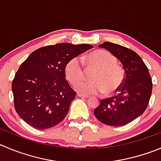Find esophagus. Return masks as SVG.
Segmentation results:
<instances>
[{
  "label": "esophagus",
  "mask_w": 161,
  "mask_h": 161,
  "mask_svg": "<svg viewBox=\"0 0 161 161\" xmlns=\"http://www.w3.org/2000/svg\"><path fill=\"white\" fill-rule=\"evenodd\" d=\"M78 96L80 97H85V98H88V97H90V96L86 95V94H81V93H79L78 94Z\"/></svg>",
  "instance_id": "34e87169"
}]
</instances>
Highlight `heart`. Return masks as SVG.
<instances>
[{
    "mask_svg": "<svg viewBox=\"0 0 161 161\" xmlns=\"http://www.w3.org/2000/svg\"><path fill=\"white\" fill-rule=\"evenodd\" d=\"M89 68H95L91 75L93 80L82 81L76 85L78 91L83 94H97L104 92L112 95L118 92L125 81V71L116 64V58L107 51L98 50L83 58ZM66 79L71 85H75L84 77L82 58L75 56L70 58L64 67Z\"/></svg>",
    "mask_w": 161,
    "mask_h": 161,
    "instance_id": "heart-1",
    "label": "heart"
}]
</instances>
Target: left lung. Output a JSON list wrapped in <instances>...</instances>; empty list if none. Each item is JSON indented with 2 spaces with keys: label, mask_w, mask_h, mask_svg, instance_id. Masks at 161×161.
<instances>
[{
  "label": "left lung",
  "mask_w": 161,
  "mask_h": 161,
  "mask_svg": "<svg viewBox=\"0 0 161 161\" xmlns=\"http://www.w3.org/2000/svg\"><path fill=\"white\" fill-rule=\"evenodd\" d=\"M98 47L120 60L125 70V81L115 95L101 100L94 109V116L108 125H125L146 109L153 90L151 75L142 58L134 51L110 42Z\"/></svg>",
  "instance_id": "left-lung-1"
}]
</instances>
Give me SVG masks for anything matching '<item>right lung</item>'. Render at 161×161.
I'll return each instance as SVG.
<instances>
[{
  "label": "right lung",
  "instance_id": "add662e5",
  "mask_svg": "<svg viewBox=\"0 0 161 161\" xmlns=\"http://www.w3.org/2000/svg\"><path fill=\"white\" fill-rule=\"evenodd\" d=\"M90 44L61 43L36 49L19 66L12 82L14 107L20 118L38 130L52 128L67 114L76 92L66 79L64 67Z\"/></svg>",
  "mask_w": 161,
  "mask_h": 161
}]
</instances>
